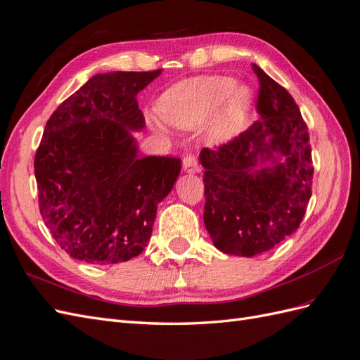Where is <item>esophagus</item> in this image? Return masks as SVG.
<instances>
[{"label": "esophagus", "instance_id": "1", "mask_svg": "<svg viewBox=\"0 0 360 360\" xmlns=\"http://www.w3.org/2000/svg\"><path fill=\"white\" fill-rule=\"evenodd\" d=\"M183 171L188 174H195L198 171V163L194 155H186L183 159Z\"/></svg>", "mask_w": 360, "mask_h": 360}]
</instances>
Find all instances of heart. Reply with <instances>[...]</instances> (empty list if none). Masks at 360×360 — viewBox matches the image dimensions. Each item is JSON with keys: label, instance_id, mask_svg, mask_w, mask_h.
I'll list each match as a JSON object with an SVG mask.
<instances>
[{"label": "heart", "instance_id": "1", "mask_svg": "<svg viewBox=\"0 0 360 360\" xmlns=\"http://www.w3.org/2000/svg\"><path fill=\"white\" fill-rule=\"evenodd\" d=\"M160 116L179 129H195L206 124L210 145H226L241 134L253 108V93L232 76H207L180 82L160 99ZM151 127L166 133L160 117L148 116Z\"/></svg>", "mask_w": 360, "mask_h": 360}]
</instances>
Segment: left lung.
I'll list each match as a JSON object with an SVG mask.
<instances>
[{
    "instance_id": "left-lung-1",
    "label": "left lung",
    "mask_w": 360,
    "mask_h": 360,
    "mask_svg": "<svg viewBox=\"0 0 360 360\" xmlns=\"http://www.w3.org/2000/svg\"><path fill=\"white\" fill-rule=\"evenodd\" d=\"M257 120L217 151L203 148L205 226L224 253L253 257L300 227L311 197L309 131L293 98L264 70Z\"/></svg>"
}]
</instances>
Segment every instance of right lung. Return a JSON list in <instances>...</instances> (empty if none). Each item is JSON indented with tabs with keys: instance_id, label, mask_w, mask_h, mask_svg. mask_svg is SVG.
<instances>
[{
	"instance_id": "add662e5",
	"label": "right lung",
	"mask_w": 360,
	"mask_h": 360,
	"mask_svg": "<svg viewBox=\"0 0 360 360\" xmlns=\"http://www.w3.org/2000/svg\"><path fill=\"white\" fill-rule=\"evenodd\" d=\"M162 70L90 77L51 114L34 157L42 220L70 257L117 264L143 252L181 162L140 157L137 94Z\"/></svg>"
}]
</instances>
